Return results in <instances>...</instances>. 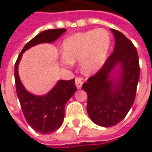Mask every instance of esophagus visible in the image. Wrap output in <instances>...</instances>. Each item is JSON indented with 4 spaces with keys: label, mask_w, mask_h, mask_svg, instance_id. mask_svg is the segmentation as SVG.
<instances>
[{
    "label": "esophagus",
    "mask_w": 152,
    "mask_h": 152,
    "mask_svg": "<svg viewBox=\"0 0 152 152\" xmlns=\"http://www.w3.org/2000/svg\"><path fill=\"white\" fill-rule=\"evenodd\" d=\"M75 83H76V88H77V89H80L83 84L82 79H81L80 77H76V79H75Z\"/></svg>",
    "instance_id": "1"
}]
</instances>
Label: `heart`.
<instances>
[{
	"label": "heart",
	"instance_id": "1",
	"mask_svg": "<svg viewBox=\"0 0 152 152\" xmlns=\"http://www.w3.org/2000/svg\"><path fill=\"white\" fill-rule=\"evenodd\" d=\"M110 47V36L104 29L77 33L67 37L62 46L63 58L60 63L69 67L80 60V66L85 74L97 72L106 62Z\"/></svg>",
	"mask_w": 152,
	"mask_h": 152
}]
</instances>
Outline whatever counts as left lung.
Listing matches in <instances>:
<instances>
[{
  "label": "left lung",
  "instance_id": "left-lung-1",
  "mask_svg": "<svg viewBox=\"0 0 152 152\" xmlns=\"http://www.w3.org/2000/svg\"><path fill=\"white\" fill-rule=\"evenodd\" d=\"M111 30L115 40L113 53L82 86L88 96L89 117L102 127L114 126L126 116L135 100L140 75L136 47L123 33ZM118 64L121 70L116 80L110 75Z\"/></svg>",
  "mask_w": 152,
  "mask_h": 152
}]
</instances>
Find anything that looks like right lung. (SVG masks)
Returning a JSON list of instances; mask_svg holds the SVG:
<instances>
[{"instance_id": "add662e5", "label": "right lung", "mask_w": 152, "mask_h": 152, "mask_svg": "<svg viewBox=\"0 0 152 152\" xmlns=\"http://www.w3.org/2000/svg\"><path fill=\"white\" fill-rule=\"evenodd\" d=\"M65 31V28H60L50 29L40 32L26 44L15 65L16 92L23 113L29 125L34 130L42 134L53 133L58 129L63 124L65 105L77 89L75 80H59L46 95H33L24 89L21 83L18 72V63L23 53L29 48L40 43H51Z\"/></svg>"}]
</instances>
